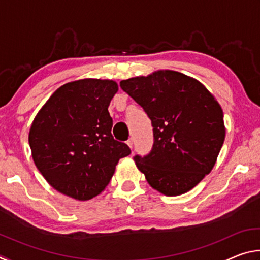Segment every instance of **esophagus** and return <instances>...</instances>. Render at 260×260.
Here are the masks:
<instances>
[{
    "label": "esophagus",
    "mask_w": 260,
    "mask_h": 260,
    "mask_svg": "<svg viewBox=\"0 0 260 260\" xmlns=\"http://www.w3.org/2000/svg\"><path fill=\"white\" fill-rule=\"evenodd\" d=\"M126 143H127V146H128L129 148H133V139H128L126 141Z\"/></svg>",
    "instance_id": "34e87169"
}]
</instances>
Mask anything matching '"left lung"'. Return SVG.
Here are the masks:
<instances>
[{
	"label": "left lung",
	"instance_id": "1",
	"mask_svg": "<svg viewBox=\"0 0 260 260\" xmlns=\"http://www.w3.org/2000/svg\"><path fill=\"white\" fill-rule=\"evenodd\" d=\"M120 87L153 127L150 152L134 156L138 169L164 195L189 191L211 172L223 144L221 107L201 82L170 70L122 80Z\"/></svg>",
	"mask_w": 260,
	"mask_h": 260
}]
</instances>
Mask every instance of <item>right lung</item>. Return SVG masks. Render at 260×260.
I'll list each match as a JSON object with an SVG mask.
<instances>
[{
  "label": "right lung",
  "mask_w": 260,
  "mask_h": 260,
  "mask_svg": "<svg viewBox=\"0 0 260 260\" xmlns=\"http://www.w3.org/2000/svg\"><path fill=\"white\" fill-rule=\"evenodd\" d=\"M117 90L112 80L65 83L34 118L28 135L33 160L57 191L93 199L108 186L120 158L131 153L111 134L108 108Z\"/></svg>",
  "instance_id": "add662e5"
}]
</instances>
